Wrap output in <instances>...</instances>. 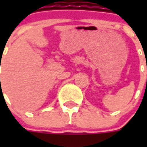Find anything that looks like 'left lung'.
<instances>
[{"label":"left lung","mask_w":147,"mask_h":147,"mask_svg":"<svg viewBox=\"0 0 147 147\" xmlns=\"http://www.w3.org/2000/svg\"><path fill=\"white\" fill-rule=\"evenodd\" d=\"M146 68H147V65H146ZM146 82H147V79H146Z\"/></svg>","instance_id":"obj_1"}]
</instances>
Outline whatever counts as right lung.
<instances>
[{"label":"right lung","mask_w":147,"mask_h":147,"mask_svg":"<svg viewBox=\"0 0 147 147\" xmlns=\"http://www.w3.org/2000/svg\"><path fill=\"white\" fill-rule=\"evenodd\" d=\"M0 80H1V79H0Z\"/></svg>","instance_id":"add662e5"}]
</instances>
